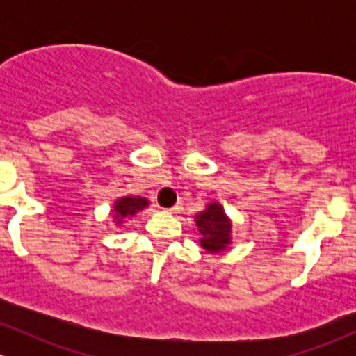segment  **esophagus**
Returning a JSON list of instances; mask_svg holds the SVG:
<instances>
[{"label":"esophagus","instance_id":"obj_1","mask_svg":"<svg viewBox=\"0 0 356 356\" xmlns=\"http://www.w3.org/2000/svg\"><path fill=\"white\" fill-rule=\"evenodd\" d=\"M182 210V204L181 203H177V204H174V207L172 208H168V211H172V213H179V211Z\"/></svg>","mask_w":356,"mask_h":356}]
</instances>
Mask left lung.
<instances>
[{
	"label": "left lung",
	"instance_id": "obj_1",
	"mask_svg": "<svg viewBox=\"0 0 356 356\" xmlns=\"http://www.w3.org/2000/svg\"><path fill=\"white\" fill-rule=\"evenodd\" d=\"M196 227H198L201 239L200 245L208 253H222L231 245L232 238V222L225 215L224 207L218 201H211L195 217Z\"/></svg>",
	"mask_w": 356,
	"mask_h": 356
}]
</instances>
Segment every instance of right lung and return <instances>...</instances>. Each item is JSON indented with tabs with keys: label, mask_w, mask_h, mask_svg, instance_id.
<instances>
[{
	"label": "right lung",
	"mask_w": 356,
	"mask_h": 356,
	"mask_svg": "<svg viewBox=\"0 0 356 356\" xmlns=\"http://www.w3.org/2000/svg\"><path fill=\"white\" fill-rule=\"evenodd\" d=\"M148 204L149 201L146 198H141V196H122V198H118L113 204L115 225H122L124 218L132 217L138 211L145 210Z\"/></svg>",
	"instance_id": "1"
}]
</instances>
